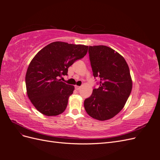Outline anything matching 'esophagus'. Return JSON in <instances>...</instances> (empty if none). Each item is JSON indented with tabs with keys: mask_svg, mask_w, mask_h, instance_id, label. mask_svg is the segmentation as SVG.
I'll return each instance as SVG.
<instances>
[{
	"mask_svg": "<svg viewBox=\"0 0 160 160\" xmlns=\"http://www.w3.org/2000/svg\"><path fill=\"white\" fill-rule=\"evenodd\" d=\"M75 88L77 90H79V89H81V87H80V86H77V85H76V86L75 87Z\"/></svg>",
	"mask_w": 160,
	"mask_h": 160,
	"instance_id": "obj_1",
	"label": "esophagus"
}]
</instances>
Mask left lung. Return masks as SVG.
<instances>
[{"label": "left lung", "mask_w": 160, "mask_h": 160, "mask_svg": "<svg viewBox=\"0 0 160 160\" xmlns=\"http://www.w3.org/2000/svg\"><path fill=\"white\" fill-rule=\"evenodd\" d=\"M89 56L95 78L99 79L84 107L91 117L100 121L113 118L123 109L132 89V81L124 58L111 48L89 46Z\"/></svg>", "instance_id": "1"}]
</instances>
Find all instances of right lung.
Returning a JSON list of instances; mask_svg holds the SVG:
<instances>
[{
	"label": "right lung",
	"mask_w": 160,
	"mask_h": 160,
	"mask_svg": "<svg viewBox=\"0 0 160 160\" xmlns=\"http://www.w3.org/2000/svg\"><path fill=\"white\" fill-rule=\"evenodd\" d=\"M88 46L56 41L47 45L33 58L25 77L27 95L35 108L47 116L62 113L74 86L61 81L68 68L87 54Z\"/></svg>",
	"instance_id": "1"
}]
</instances>
